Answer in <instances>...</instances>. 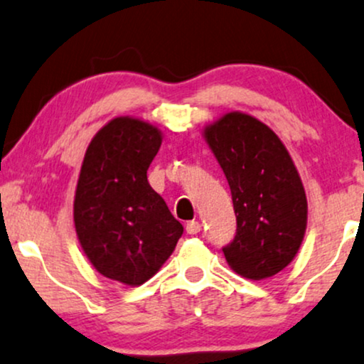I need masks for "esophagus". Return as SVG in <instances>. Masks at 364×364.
I'll return each instance as SVG.
<instances>
[{"label":"esophagus","instance_id":"34e87169","mask_svg":"<svg viewBox=\"0 0 364 364\" xmlns=\"http://www.w3.org/2000/svg\"><path fill=\"white\" fill-rule=\"evenodd\" d=\"M200 230H203V226H200V223H197V221H189L186 226V231L189 232V235H197Z\"/></svg>","mask_w":364,"mask_h":364}]
</instances>
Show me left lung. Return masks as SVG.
<instances>
[{
    "label": "left lung",
    "instance_id": "left-lung-1",
    "mask_svg": "<svg viewBox=\"0 0 364 364\" xmlns=\"http://www.w3.org/2000/svg\"><path fill=\"white\" fill-rule=\"evenodd\" d=\"M203 136L230 183L236 236L223 248L232 272L264 280L289 267L307 228V197L294 160L272 128L231 111Z\"/></svg>",
    "mask_w": 364,
    "mask_h": 364
}]
</instances>
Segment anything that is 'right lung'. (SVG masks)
Returning a JSON list of instances; mask_svg holds the SVG:
<instances>
[{
  "label": "right lung",
  "instance_id": "right-lung-1",
  "mask_svg": "<svg viewBox=\"0 0 364 364\" xmlns=\"http://www.w3.org/2000/svg\"><path fill=\"white\" fill-rule=\"evenodd\" d=\"M161 138L145 119L107 121L89 143L75 187L80 248L96 272L129 287L150 280L183 232L146 178Z\"/></svg>",
  "mask_w": 364,
  "mask_h": 364
}]
</instances>
